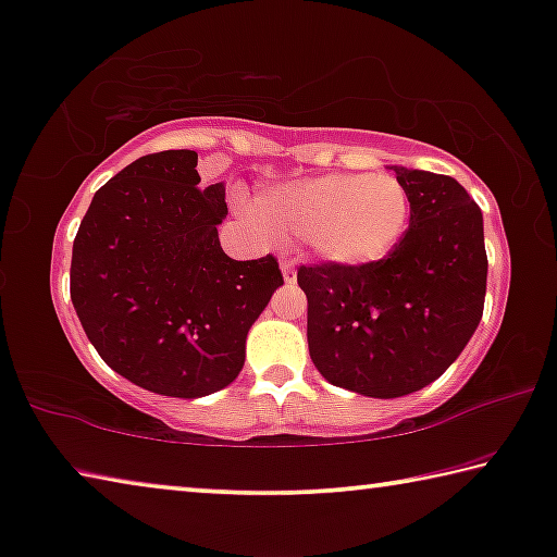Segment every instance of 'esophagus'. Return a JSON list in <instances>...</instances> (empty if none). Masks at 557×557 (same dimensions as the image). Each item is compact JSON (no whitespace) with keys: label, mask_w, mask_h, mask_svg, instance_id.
Returning a JSON list of instances; mask_svg holds the SVG:
<instances>
[{"label":"esophagus","mask_w":557,"mask_h":557,"mask_svg":"<svg viewBox=\"0 0 557 557\" xmlns=\"http://www.w3.org/2000/svg\"><path fill=\"white\" fill-rule=\"evenodd\" d=\"M280 270H282V277H285L287 285H293V282H295V262L287 260V257H282Z\"/></svg>","instance_id":"34e87169"}]
</instances>
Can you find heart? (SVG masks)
<instances>
[{"label":"heart","mask_w":557,"mask_h":557,"mask_svg":"<svg viewBox=\"0 0 557 557\" xmlns=\"http://www.w3.org/2000/svg\"><path fill=\"white\" fill-rule=\"evenodd\" d=\"M255 220L300 237L320 262L375 268L400 245L410 222L408 189L387 172H330L268 189Z\"/></svg>","instance_id":"obj_1"}]
</instances>
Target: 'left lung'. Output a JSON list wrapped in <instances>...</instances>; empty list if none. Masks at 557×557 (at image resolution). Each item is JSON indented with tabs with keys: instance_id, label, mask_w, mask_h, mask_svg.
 Instances as JSON below:
<instances>
[{
	"instance_id": "1",
	"label": "left lung",
	"mask_w": 557,
	"mask_h": 557,
	"mask_svg": "<svg viewBox=\"0 0 557 557\" xmlns=\"http://www.w3.org/2000/svg\"><path fill=\"white\" fill-rule=\"evenodd\" d=\"M410 197V227L375 268L297 270L307 345L327 383L403 397L437 380L470 343L485 305L483 212L458 180L389 168Z\"/></svg>"
}]
</instances>
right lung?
<instances>
[{
	"label": "right lung",
	"mask_w": 557,
	"mask_h": 557,
	"mask_svg": "<svg viewBox=\"0 0 557 557\" xmlns=\"http://www.w3.org/2000/svg\"><path fill=\"white\" fill-rule=\"evenodd\" d=\"M197 152L145 154L99 187L72 247L70 295L89 343L129 383L170 397L227 387L247 332L282 285L272 255L220 247L225 182L199 187Z\"/></svg>",
	"instance_id": "1"
}]
</instances>
